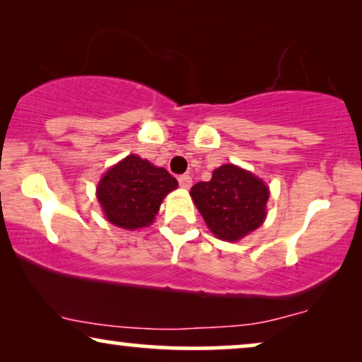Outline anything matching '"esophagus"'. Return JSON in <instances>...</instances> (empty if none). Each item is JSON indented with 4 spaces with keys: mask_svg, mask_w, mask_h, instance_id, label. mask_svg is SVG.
Returning a JSON list of instances; mask_svg holds the SVG:
<instances>
[{
    "mask_svg": "<svg viewBox=\"0 0 362 362\" xmlns=\"http://www.w3.org/2000/svg\"><path fill=\"white\" fill-rule=\"evenodd\" d=\"M178 184H180L182 189H190V187H192V177L190 175H180V177H178Z\"/></svg>",
    "mask_w": 362,
    "mask_h": 362,
    "instance_id": "34e87169",
    "label": "esophagus"
}]
</instances>
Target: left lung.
<instances>
[{
  "instance_id": "left-lung-1",
  "label": "left lung",
  "mask_w": 362,
  "mask_h": 362,
  "mask_svg": "<svg viewBox=\"0 0 362 362\" xmlns=\"http://www.w3.org/2000/svg\"><path fill=\"white\" fill-rule=\"evenodd\" d=\"M190 195L211 233L237 242L262 226L269 190L252 172L225 163L215 168L209 182L192 187Z\"/></svg>"
}]
</instances>
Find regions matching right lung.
<instances>
[{"label":"right lung","mask_w":362,"mask_h":362,"mask_svg":"<svg viewBox=\"0 0 362 362\" xmlns=\"http://www.w3.org/2000/svg\"><path fill=\"white\" fill-rule=\"evenodd\" d=\"M177 187L175 177L165 168L132 153L104 173L98 200L110 223L136 230L152 223L163 197Z\"/></svg>","instance_id":"obj_1"}]
</instances>
